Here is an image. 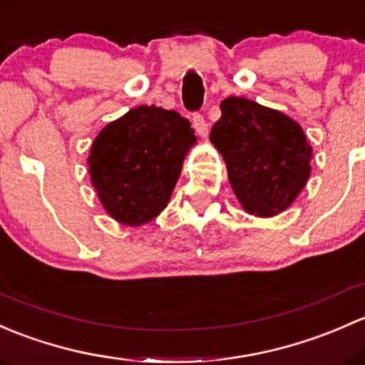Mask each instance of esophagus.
<instances>
[{
  "label": "esophagus",
  "mask_w": 365,
  "mask_h": 365,
  "mask_svg": "<svg viewBox=\"0 0 365 365\" xmlns=\"http://www.w3.org/2000/svg\"><path fill=\"white\" fill-rule=\"evenodd\" d=\"M193 126H195V130H197V133L200 135V137H207L209 125H207V121L204 119V115L195 114L193 115Z\"/></svg>",
  "instance_id": "esophagus-1"
}]
</instances>
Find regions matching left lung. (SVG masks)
Segmentation results:
<instances>
[{
    "instance_id": "8db88e82",
    "label": "left lung",
    "mask_w": 365,
    "mask_h": 365,
    "mask_svg": "<svg viewBox=\"0 0 365 365\" xmlns=\"http://www.w3.org/2000/svg\"><path fill=\"white\" fill-rule=\"evenodd\" d=\"M210 142L246 212L270 217L294 204L311 175L313 148L297 121L253 100L230 96Z\"/></svg>"
}]
</instances>
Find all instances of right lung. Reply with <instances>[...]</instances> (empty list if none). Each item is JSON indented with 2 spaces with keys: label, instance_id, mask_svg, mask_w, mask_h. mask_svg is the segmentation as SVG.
<instances>
[{
  "label": "right lung",
  "instance_id": "right-lung-1",
  "mask_svg": "<svg viewBox=\"0 0 365 365\" xmlns=\"http://www.w3.org/2000/svg\"><path fill=\"white\" fill-rule=\"evenodd\" d=\"M195 144L190 121L156 105H140L108 123L88 156L91 184L108 216L125 227L155 220Z\"/></svg>",
  "mask_w": 365,
  "mask_h": 365
}]
</instances>
